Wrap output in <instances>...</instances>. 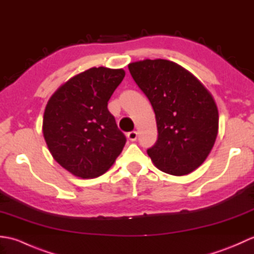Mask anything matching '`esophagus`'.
I'll use <instances>...</instances> for the list:
<instances>
[{"mask_svg":"<svg viewBox=\"0 0 254 254\" xmlns=\"http://www.w3.org/2000/svg\"><path fill=\"white\" fill-rule=\"evenodd\" d=\"M127 136L131 142H135L137 139V133L135 131H131L127 134Z\"/></svg>","mask_w":254,"mask_h":254,"instance_id":"obj_1","label":"esophagus"}]
</instances>
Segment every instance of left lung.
I'll return each mask as SVG.
<instances>
[{"instance_id":"left-lung-1","label":"left lung","mask_w":254,"mask_h":254,"mask_svg":"<svg viewBox=\"0 0 254 254\" xmlns=\"http://www.w3.org/2000/svg\"><path fill=\"white\" fill-rule=\"evenodd\" d=\"M128 71L155 112L158 138L147 149L150 159L166 174H190L204 163L217 136L218 110L212 95L171 61L134 62Z\"/></svg>"}]
</instances>
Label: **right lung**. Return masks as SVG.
Instances as JSON below:
<instances>
[{"label": "right lung", "instance_id": "add662e5", "mask_svg": "<svg viewBox=\"0 0 254 254\" xmlns=\"http://www.w3.org/2000/svg\"><path fill=\"white\" fill-rule=\"evenodd\" d=\"M124 71L91 67L68 79L51 96L42 131L51 155L77 176L99 177L121 154L127 137L108 110Z\"/></svg>", "mask_w": 254, "mask_h": 254}]
</instances>
